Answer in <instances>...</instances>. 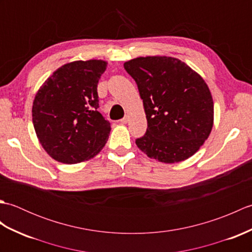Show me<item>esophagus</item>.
<instances>
[{"mask_svg":"<svg viewBox=\"0 0 252 252\" xmlns=\"http://www.w3.org/2000/svg\"><path fill=\"white\" fill-rule=\"evenodd\" d=\"M127 121H129V117H127V116L123 117L122 119L120 120V122H121V123H123V125H126V123H127Z\"/></svg>","mask_w":252,"mask_h":252,"instance_id":"obj_1","label":"esophagus"}]
</instances>
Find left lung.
<instances>
[{
  "label": "left lung",
  "mask_w": 252,
  "mask_h": 252,
  "mask_svg": "<svg viewBox=\"0 0 252 252\" xmlns=\"http://www.w3.org/2000/svg\"><path fill=\"white\" fill-rule=\"evenodd\" d=\"M123 66L135 80L147 119L137 147L165 163L192 156L213 126V100L203 79L173 57H138Z\"/></svg>",
  "instance_id": "obj_1"
}]
</instances>
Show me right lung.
<instances>
[{
    "label": "right lung",
    "instance_id": "1",
    "mask_svg": "<svg viewBox=\"0 0 252 252\" xmlns=\"http://www.w3.org/2000/svg\"><path fill=\"white\" fill-rule=\"evenodd\" d=\"M104 61H77L58 68L37 91L32 121L41 145L57 161L73 164L95 156L110 123L98 111L97 84Z\"/></svg>",
    "mask_w": 252,
    "mask_h": 252
}]
</instances>
